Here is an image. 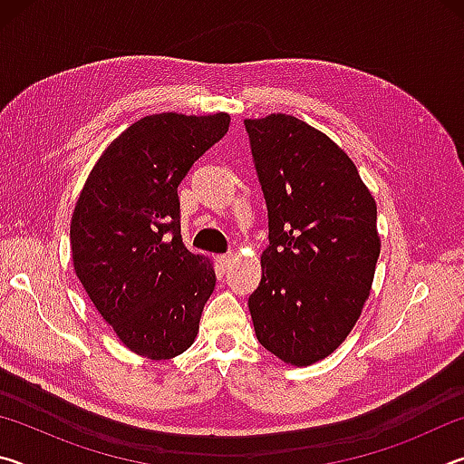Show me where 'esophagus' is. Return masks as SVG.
I'll return each instance as SVG.
<instances>
[{
  "instance_id": "1",
  "label": "esophagus",
  "mask_w": 464,
  "mask_h": 464,
  "mask_svg": "<svg viewBox=\"0 0 464 464\" xmlns=\"http://www.w3.org/2000/svg\"><path fill=\"white\" fill-rule=\"evenodd\" d=\"M233 262V254H225V256H218V266H221V270H229V266Z\"/></svg>"
}]
</instances>
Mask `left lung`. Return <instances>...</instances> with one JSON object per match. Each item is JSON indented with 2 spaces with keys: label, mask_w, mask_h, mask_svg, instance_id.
<instances>
[{
  "label": "left lung",
  "mask_w": 464,
  "mask_h": 464,
  "mask_svg": "<svg viewBox=\"0 0 464 464\" xmlns=\"http://www.w3.org/2000/svg\"><path fill=\"white\" fill-rule=\"evenodd\" d=\"M243 124L270 241L247 301L251 321L266 350L309 366L348 337L371 293L376 204L350 157L307 122L270 114Z\"/></svg>",
  "instance_id": "8db88e82"
}]
</instances>
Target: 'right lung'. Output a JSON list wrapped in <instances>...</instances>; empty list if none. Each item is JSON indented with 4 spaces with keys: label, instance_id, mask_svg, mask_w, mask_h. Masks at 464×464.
Instances as JSON below:
<instances>
[{
    "label": "right lung",
    "instance_id": "1",
    "mask_svg": "<svg viewBox=\"0 0 464 464\" xmlns=\"http://www.w3.org/2000/svg\"><path fill=\"white\" fill-rule=\"evenodd\" d=\"M229 121L225 112L145 116L110 143L77 198L75 274L139 356L174 358L198 334L217 276L207 257L184 246L178 186Z\"/></svg>",
    "mask_w": 464,
    "mask_h": 464
}]
</instances>
